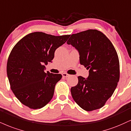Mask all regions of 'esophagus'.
Returning a JSON list of instances; mask_svg holds the SVG:
<instances>
[{
	"label": "esophagus",
	"mask_w": 131,
	"mask_h": 131,
	"mask_svg": "<svg viewBox=\"0 0 131 131\" xmlns=\"http://www.w3.org/2000/svg\"><path fill=\"white\" fill-rule=\"evenodd\" d=\"M62 76L63 77V78H68V77L70 76V74H68L66 73V72H64V73H63L62 74Z\"/></svg>",
	"instance_id": "34e87169"
}]
</instances>
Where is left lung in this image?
I'll list each match as a JSON object with an SVG mask.
<instances>
[{"mask_svg":"<svg viewBox=\"0 0 131 131\" xmlns=\"http://www.w3.org/2000/svg\"><path fill=\"white\" fill-rule=\"evenodd\" d=\"M67 44L78 50L80 63L89 70L87 79L79 76L77 85L71 89L72 98L86 111L102 107L119 79L115 49L104 34L94 29L71 35Z\"/></svg>","mask_w":131,"mask_h":131,"instance_id":"1","label":"left lung"}]
</instances>
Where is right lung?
Here are the masks:
<instances>
[{
  "label": "right lung",
  "instance_id": "right-lung-1",
  "mask_svg": "<svg viewBox=\"0 0 131 131\" xmlns=\"http://www.w3.org/2000/svg\"><path fill=\"white\" fill-rule=\"evenodd\" d=\"M70 37L37 31L27 35L13 47L7 61V75L13 93L24 105L38 109L52 100L62 75L45 72V64L52 60L56 50Z\"/></svg>",
  "mask_w": 131,
  "mask_h": 131
}]
</instances>
